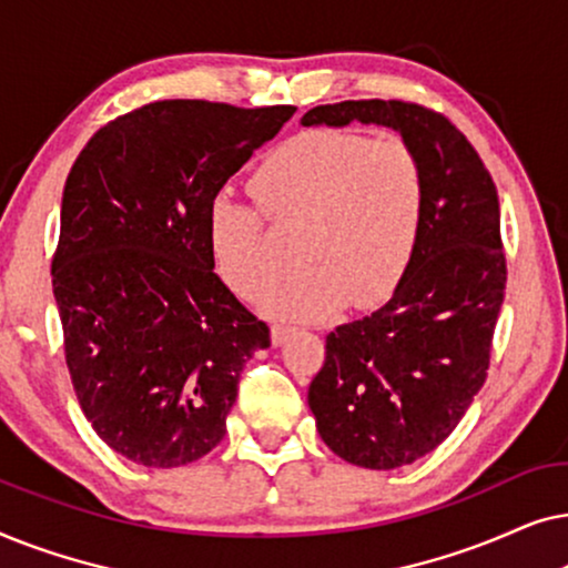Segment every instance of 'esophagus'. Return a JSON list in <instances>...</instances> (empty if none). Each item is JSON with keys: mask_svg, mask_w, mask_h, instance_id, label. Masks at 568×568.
<instances>
[{"mask_svg": "<svg viewBox=\"0 0 568 568\" xmlns=\"http://www.w3.org/2000/svg\"><path fill=\"white\" fill-rule=\"evenodd\" d=\"M292 325H284V323H274V325H271V344H274V346H282L284 344V341L286 338H290L292 336Z\"/></svg>", "mask_w": 568, "mask_h": 568, "instance_id": "esophagus-1", "label": "esophagus"}]
</instances>
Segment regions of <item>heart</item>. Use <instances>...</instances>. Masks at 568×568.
<instances>
[{
  "instance_id": "heart-1",
  "label": "heart",
  "mask_w": 568,
  "mask_h": 568,
  "mask_svg": "<svg viewBox=\"0 0 568 568\" xmlns=\"http://www.w3.org/2000/svg\"><path fill=\"white\" fill-rule=\"evenodd\" d=\"M253 193L282 227H302L297 261L307 266L261 297L271 315L313 321L390 297L414 258L426 181L400 139L307 131L258 168ZM209 240L224 282L255 297L276 274L258 206L222 193L209 209Z\"/></svg>"
}]
</instances>
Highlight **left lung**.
Instances as JSON below:
<instances>
[{
  "label": "left lung",
  "mask_w": 568,
  "mask_h": 568,
  "mask_svg": "<svg viewBox=\"0 0 568 568\" xmlns=\"http://www.w3.org/2000/svg\"><path fill=\"white\" fill-rule=\"evenodd\" d=\"M302 126L398 131L422 160V232L393 297L325 338L307 390L321 439L346 463L393 470L445 442L484 387L507 286L496 185L445 115L400 100L317 105Z\"/></svg>",
  "instance_id": "1"
}]
</instances>
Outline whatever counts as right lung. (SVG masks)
<instances>
[{
  "label": "right lung",
  "mask_w": 568,
  "mask_h": 568,
  "mask_svg": "<svg viewBox=\"0 0 568 568\" xmlns=\"http://www.w3.org/2000/svg\"><path fill=\"white\" fill-rule=\"evenodd\" d=\"M292 105L158 100L90 139L61 199L53 297L77 400L108 447L181 468L220 445L268 325L214 274L209 209Z\"/></svg>",
  "instance_id": "right-lung-1"
}]
</instances>
